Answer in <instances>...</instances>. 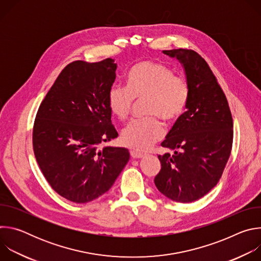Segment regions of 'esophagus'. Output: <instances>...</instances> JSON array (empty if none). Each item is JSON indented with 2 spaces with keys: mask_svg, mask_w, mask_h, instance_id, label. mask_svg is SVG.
<instances>
[{
  "mask_svg": "<svg viewBox=\"0 0 261 261\" xmlns=\"http://www.w3.org/2000/svg\"><path fill=\"white\" fill-rule=\"evenodd\" d=\"M130 155L133 159H140V158H143L145 155L140 153V152H137V151H131L130 152Z\"/></svg>",
  "mask_w": 261,
  "mask_h": 261,
  "instance_id": "obj_1",
  "label": "esophagus"
}]
</instances>
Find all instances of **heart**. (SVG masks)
I'll return each instance as SVG.
<instances>
[{"mask_svg": "<svg viewBox=\"0 0 261 261\" xmlns=\"http://www.w3.org/2000/svg\"><path fill=\"white\" fill-rule=\"evenodd\" d=\"M190 95L188 81L159 62L142 61L130 68L126 75V87L110 89L107 105L111 115L120 121L129 118L134 99L144 101L143 120L132 121L122 132V142L133 150L143 152L164 136L165 123L176 121L187 106Z\"/></svg>", "mask_w": 261, "mask_h": 261, "instance_id": "obj_1", "label": "heart"}]
</instances>
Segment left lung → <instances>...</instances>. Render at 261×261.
Listing matches in <instances>:
<instances>
[{
	"label": "left lung",
	"mask_w": 261,
	"mask_h": 261,
	"mask_svg": "<svg viewBox=\"0 0 261 261\" xmlns=\"http://www.w3.org/2000/svg\"><path fill=\"white\" fill-rule=\"evenodd\" d=\"M163 53L184 67L190 95L187 110L161 143L174 154L158 156L161 169L154 181L169 199L192 202L215 187L226 166L233 139L232 117L225 94L200 55L182 48Z\"/></svg>",
	"instance_id": "left-lung-1"
}]
</instances>
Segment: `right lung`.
I'll list each match as a JSON object with an SVG mask.
<instances>
[{"label": "right lung", "instance_id": "obj_1", "mask_svg": "<svg viewBox=\"0 0 261 261\" xmlns=\"http://www.w3.org/2000/svg\"><path fill=\"white\" fill-rule=\"evenodd\" d=\"M116 70L110 58L70 63L35 119L36 160L50 187L72 202H90L107 192L130 158L125 147L99 148L118 137L107 105Z\"/></svg>", "mask_w": 261, "mask_h": 261}]
</instances>
